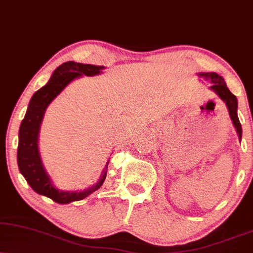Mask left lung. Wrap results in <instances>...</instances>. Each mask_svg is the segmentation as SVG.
Returning <instances> with one entry per match:
<instances>
[{"mask_svg":"<svg viewBox=\"0 0 253 253\" xmlns=\"http://www.w3.org/2000/svg\"><path fill=\"white\" fill-rule=\"evenodd\" d=\"M198 76L203 77V78L206 79H209L210 83L212 84L210 86V89H212V91L215 92V93L218 95L223 101H224L226 107H228L230 118H231L233 126H235V128L238 133L239 140H242V125L239 123V119L237 116L238 101H237V98H236V95L230 92V89L228 88V86H226L223 77L217 75V73L215 72L198 73Z\"/></svg>","mask_w":253,"mask_h":253,"instance_id":"obj_1","label":"left lung"}]
</instances>
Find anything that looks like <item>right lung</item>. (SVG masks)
Returning <instances> with one entry per match:
<instances>
[{"instance_id":"obj_1","label":"right lung","mask_w":253,"mask_h":253,"mask_svg":"<svg viewBox=\"0 0 253 253\" xmlns=\"http://www.w3.org/2000/svg\"><path fill=\"white\" fill-rule=\"evenodd\" d=\"M104 66L91 65L68 62L59 65L50 81L43 87L38 89L30 99L27 113L22 120L20 133H18L17 164L21 174L37 194L51 198L59 204H68L75 201H81L88 195L98 190L104 183L107 174V165L97 183L83 191H63L57 189L42 164L40 150H38V133L43 120L46 107L51 101L58 95L73 79L79 78L83 75L95 76L101 72Z\"/></svg>"}]
</instances>
